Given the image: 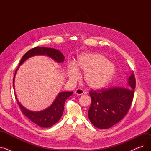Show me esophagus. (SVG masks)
I'll return each mask as SVG.
<instances>
[{
	"label": "esophagus",
	"instance_id": "esophagus-1",
	"mask_svg": "<svg viewBox=\"0 0 151 151\" xmlns=\"http://www.w3.org/2000/svg\"><path fill=\"white\" fill-rule=\"evenodd\" d=\"M84 91L81 89H77L75 91V93L78 95V96H81V95H83L84 93Z\"/></svg>",
	"mask_w": 151,
	"mask_h": 151
}]
</instances>
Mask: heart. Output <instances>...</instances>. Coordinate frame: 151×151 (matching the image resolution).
<instances>
[{"mask_svg": "<svg viewBox=\"0 0 151 151\" xmlns=\"http://www.w3.org/2000/svg\"><path fill=\"white\" fill-rule=\"evenodd\" d=\"M79 71L84 73V81L89 87L93 89L104 88L111 80L115 67L109 60L101 54H86L79 56L76 65L70 64L67 74L71 80H76L80 76Z\"/></svg>", "mask_w": 151, "mask_h": 151, "instance_id": "1", "label": "heart"}]
</instances>
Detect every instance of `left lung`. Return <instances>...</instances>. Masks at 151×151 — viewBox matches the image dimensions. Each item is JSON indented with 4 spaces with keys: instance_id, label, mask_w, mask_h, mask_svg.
I'll return each mask as SVG.
<instances>
[{
    "instance_id": "8db88e82",
    "label": "left lung",
    "mask_w": 151,
    "mask_h": 151,
    "mask_svg": "<svg viewBox=\"0 0 151 151\" xmlns=\"http://www.w3.org/2000/svg\"><path fill=\"white\" fill-rule=\"evenodd\" d=\"M136 80L133 72L129 78L128 85L107 89H91V105L89 119L97 128L107 129L121 121L127 114L134 96Z\"/></svg>"
}]
</instances>
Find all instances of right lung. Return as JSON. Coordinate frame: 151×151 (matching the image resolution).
<instances>
[{"label":"right lung","mask_w":151,"mask_h":151,"mask_svg":"<svg viewBox=\"0 0 151 151\" xmlns=\"http://www.w3.org/2000/svg\"><path fill=\"white\" fill-rule=\"evenodd\" d=\"M37 55H46L58 62H62L65 59V57L63 56V55L59 51L55 49L39 46L35 47L34 48L30 50L23 55L22 58L19 62L18 67L15 71V73L17 72L19 67L26 60L32 56ZM14 76L13 81V88L14 89ZM73 92H62L59 93L52 105L49 108L39 112L30 111L27 110L24 107H23L20 104L16 95L15 98L21 111L24 114L27 118H29L30 121L37 124L38 126L44 128H47L50 127L52 126L55 124H56L60 120L63 112V108H64V104L65 100L68 97H70L73 94Z\"/></svg>","instance_id":"add662e5"}]
</instances>
